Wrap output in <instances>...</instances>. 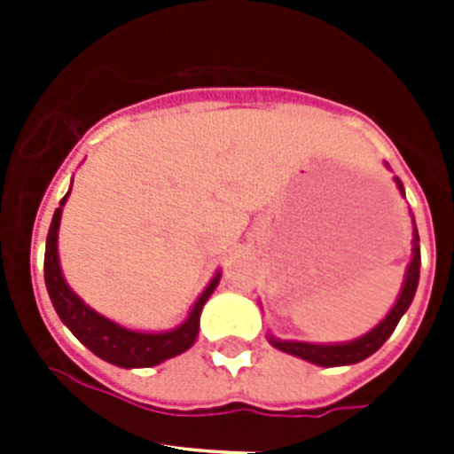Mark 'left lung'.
<instances>
[{
  "label": "left lung",
  "mask_w": 454,
  "mask_h": 454,
  "mask_svg": "<svg viewBox=\"0 0 454 454\" xmlns=\"http://www.w3.org/2000/svg\"><path fill=\"white\" fill-rule=\"evenodd\" d=\"M398 181V178H395ZM398 188L403 192V184L398 181ZM417 231H415V249H412V262L408 266V276H405V283H403V292L395 306L391 309L384 320H381L372 332H367L365 337L356 339V341H348V344H306V341H280V339L270 337V344L280 348L285 353H292L297 358L309 360V363H316V365L323 367H339V365H353V363H360L365 360L367 356H372L374 351H380L381 344L387 341L391 334H394L395 325L403 317V313L408 310V306L412 303L415 297L417 283H419V247H417Z\"/></svg>",
  "instance_id": "8db88e82"
}]
</instances>
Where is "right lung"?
Wrapping results in <instances>:
<instances>
[{"instance_id": "add662e5", "label": "right lung", "mask_w": 454, "mask_h": 454, "mask_svg": "<svg viewBox=\"0 0 454 454\" xmlns=\"http://www.w3.org/2000/svg\"><path fill=\"white\" fill-rule=\"evenodd\" d=\"M70 195V192H67ZM67 195L60 200V207L53 212L49 235H46V254H44V283L46 292L51 297L53 309L59 317L67 325V330L87 346L89 351H94L98 358L108 360L117 367H153L167 358H174L178 353L188 351L198 337L200 313L202 306L209 299L219 276L214 278L209 287L202 292V297L192 306L191 316L184 325H178L176 330L162 332V334H145V332H131L127 327H120L108 317L98 316L87 303L74 294L67 283L63 280L59 266V223L60 209L66 205Z\"/></svg>"}]
</instances>
